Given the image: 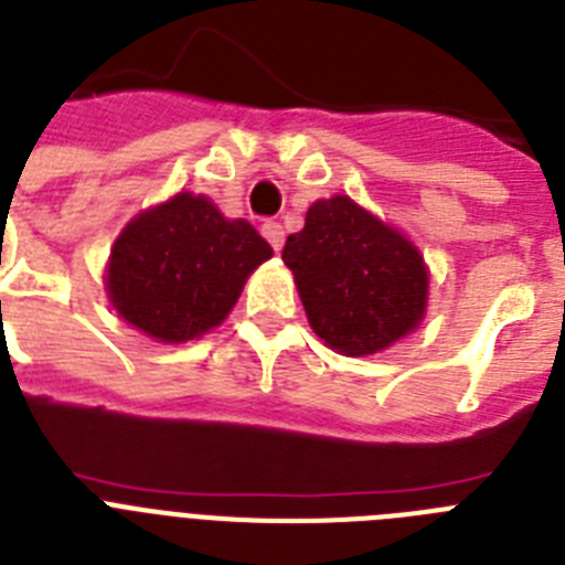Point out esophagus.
<instances>
[{"instance_id": "obj_1", "label": "esophagus", "mask_w": 565, "mask_h": 565, "mask_svg": "<svg viewBox=\"0 0 565 565\" xmlns=\"http://www.w3.org/2000/svg\"><path fill=\"white\" fill-rule=\"evenodd\" d=\"M260 235L267 237L269 246H273L275 252H281V246H284V228H281V223H275V220H267V223L260 226Z\"/></svg>"}]
</instances>
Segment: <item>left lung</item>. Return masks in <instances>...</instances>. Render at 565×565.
<instances>
[{
	"label": "left lung",
	"instance_id": "8db88e82",
	"mask_svg": "<svg viewBox=\"0 0 565 565\" xmlns=\"http://www.w3.org/2000/svg\"><path fill=\"white\" fill-rule=\"evenodd\" d=\"M281 258L296 275L310 328L339 354H377L424 319V258L348 196L310 205Z\"/></svg>",
	"mask_w": 565,
	"mask_h": 565
}]
</instances>
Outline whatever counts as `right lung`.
<instances>
[{
	"label": "right lung",
	"instance_id": "obj_1",
	"mask_svg": "<svg viewBox=\"0 0 565 565\" xmlns=\"http://www.w3.org/2000/svg\"><path fill=\"white\" fill-rule=\"evenodd\" d=\"M267 258L269 243L246 220H226L205 196L177 194L124 228L109 255L107 292L148 337L185 342L226 319Z\"/></svg>",
	"mask_w": 565,
	"mask_h": 565
}]
</instances>
